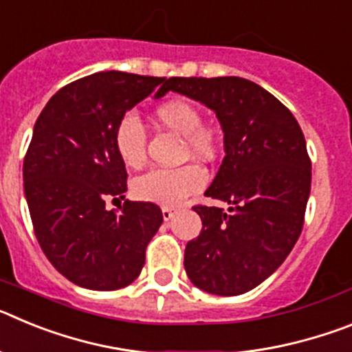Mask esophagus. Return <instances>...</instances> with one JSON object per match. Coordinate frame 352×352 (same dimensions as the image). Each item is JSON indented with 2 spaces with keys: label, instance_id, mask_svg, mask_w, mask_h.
I'll return each mask as SVG.
<instances>
[{
  "label": "esophagus",
  "instance_id": "34e87169",
  "mask_svg": "<svg viewBox=\"0 0 352 352\" xmlns=\"http://www.w3.org/2000/svg\"><path fill=\"white\" fill-rule=\"evenodd\" d=\"M174 214H176V210H173V208H162V217H164V220H166V222H169Z\"/></svg>",
  "mask_w": 352,
  "mask_h": 352
}]
</instances>
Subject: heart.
I'll list each match as a JSON object with an SVG mask.
<instances>
[{"label": "heart", "mask_w": 352, "mask_h": 352, "mask_svg": "<svg viewBox=\"0 0 352 352\" xmlns=\"http://www.w3.org/2000/svg\"><path fill=\"white\" fill-rule=\"evenodd\" d=\"M157 120L166 129L183 135L190 153L211 158L217 151V139L203 125V116L194 104L186 100H167L157 109ZM114 148L118 157L130 169H139L146 162V132L135 113L129 111L114 129ZM208 182L206 170L199 164L179 167H157L133 179L132 192L139 201L158 206H178Z\"/></svg>", "instance_id": "heart-1"}]
</instances>
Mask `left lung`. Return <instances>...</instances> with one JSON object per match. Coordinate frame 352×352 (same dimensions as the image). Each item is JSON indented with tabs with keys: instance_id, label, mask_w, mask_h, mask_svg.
Returning <instances> with one entry per match:
<instances>
[{
	"instance_id": "8db88e82",
	"label": "left lung",
	"mask_w": 352,
	"mask_h": 352,
	"mask_svg": "<svg viewBox=\"0 0 352 352\" xmlns=\"http://www.w3.org/2000/svg\"><path fill=\"white\" fill-rule=\"evenodd\" d=\"M176 91L214 111L226 157L204 195L229 210L194 206L201 234L185 248L199 289L238 296L257 287L291 254L303 229L312 164L296 118L259 84L241 77H170Z\"/></svg>"
}]
</instances>
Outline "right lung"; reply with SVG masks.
Masks as SVG:
<instances>
[{"label": "right lung", "mask_w": 352, "mask_h": 352, "mask_svg": "<svg viewBox=\"0 0 352 352\" xmlns=\"http://www.w3.org/2000/svg\"><path fill=\"white\" fill-rule=\"evenodd\" d=\"M164 77L96 72L67 84L40 113L24 157V194L43 254L80 287L114 291L132 284L146 247L162 226L157 204L125 201L126 169L114 129L126 111L166 95Z\"/></svg>", "instance_id": "obj_1"}]
</instances>
